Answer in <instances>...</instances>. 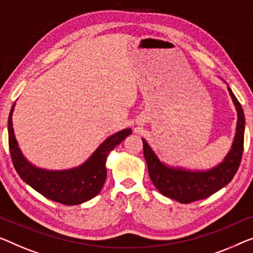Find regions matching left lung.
Returning <instances> with one entry per match:
<instances>
[{"label":"left lung","mask_w":253,"mask_h":253,"mask_svg":"<svg viewBox=\"0 0 253 253\" xmlns=\"http://www.w3.org/2000/svg\"><path fill=\"white\" fill-rule=\"evenodd\" d=\"M233 102L237 111V126L232 150L223 163L210 170L191 171L180 168H170L158 159L144 138L143 152L148 164L150 178L157 190L165 197L174 199L180 203H191L216 193L231 182L240 167L244 144L246 119L241 104L228 87Z\"/></svg>","instance_id":"8db88e82"}]
</instances>
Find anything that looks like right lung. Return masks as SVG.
<instances>
[{
	"mask_svg": "<svg viewBox=\"0 0 253 253\" xmlns=\"http://www.w3.org/2000/svg\"><path fill=\"white\" fill-rule=\"evenodd\" d=\"M12 105L7 122L11 159L18 175L45 198L66 206L81 205L100 193L107 178L105 161L111 150L131 134V129L120 130L108 137L85 164L69 170H46L29 164L18 148L12 127Z\"/></svg>",
	"mask_w": 253,
	"mask_h": 253,
	"instance_id": "1",
	"label": "right lung"
}]
</instances>
